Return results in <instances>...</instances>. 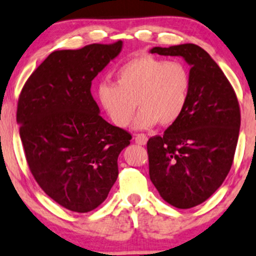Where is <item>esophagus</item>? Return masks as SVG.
Wrapping results in <instances>:
<instances>
[{
  "label": "esophagus",
  "mask_w": 256,
  "mask_h": 256,
  "mask_svg": "<svg viewBox=\"0 0 256 256\" xmlns=\"http://www.w3.org/2000/svg\"><path fill=\"white\" fill-rule=\"evenodd\" d=\"M135 142L138 144H146L148 138L144 134H135Z\"/></svg>",
  "instance_id": "1"
}]
</instances>
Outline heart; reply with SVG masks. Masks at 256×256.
Listing matches in <instances>:
<instances>
[{"label": "heart", "instance_id": "obj_1", "mask_svg": "<svg viewBox=\"0 0 256 256\" xmlns=\"http://www.w3.org/2000/svg\"><path fill=\"white\" fill-rule=\"evenodd\" d=\"M191 89V74L178 60L165 62L153 56L130 59L115 72V83L104 80L97 88V100L108 118L118 128L130 124L146 129L173 124L180 118Z\"/></svg>", "mask_w": 256, "mask_h": 256}]
</instances>
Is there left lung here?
<instances>
[{"mask_svg": "<svg viewBox=\"0 0 256 256\" xmlns=\"http://www.w3.org/2000/svg\"><path fill=\"white\" fill-rule=\"evenodd\" d=\"M150 53L180 56L191 66L190 94L182 116L162 136L147 141L150 178L162 200L190 209L215 194L232 168L241 124L238 100L202 47H154Z\"/></svg>", "mask_w": 256, "mask_h": 256, "instance_id": "8db88e82", "label": "left lung"}]
</instances>
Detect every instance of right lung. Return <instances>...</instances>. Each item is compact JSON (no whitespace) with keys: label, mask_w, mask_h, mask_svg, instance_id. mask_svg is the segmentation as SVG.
I'll list each match as a JSON object with an SVG mask.
<instances>
[{"label":"right lung","mask_w":256,"mask_h":256,"mask_svg":"<svg viewBox=\"0 0 256 256\" xmlns=\"http://www.w3.org/2000/svg\"><path fill=\"white\" fill-rule=\"evenodd\" d=\"M122 41L52 52L26 80L16 121L32 176L65 209L89 212L108 197L132 135L100 115L91 82Z\"/></svg>","instance_id":"right-lung-1"}]
</instances>
